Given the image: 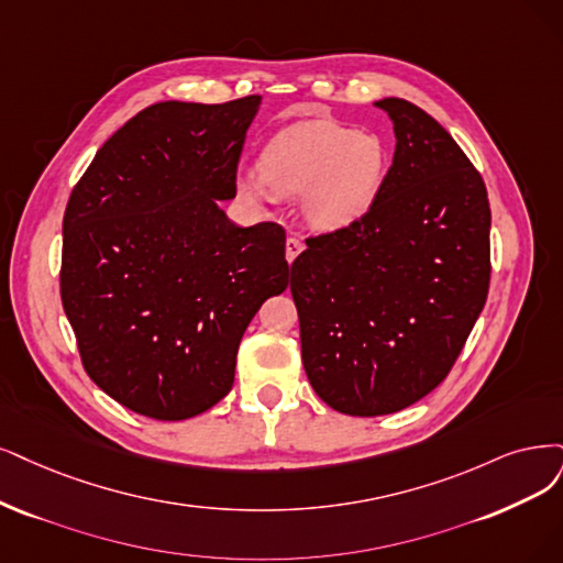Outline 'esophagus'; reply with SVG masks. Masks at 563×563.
I'll use <instances>...</instances> for the list:
<instances>
[{
	"label": "esophagus",
	"mask_w": 563,
	"mask_h": 563,
	"mask_svg": "<svg viewBox=\"0 0 563 563\" xmlns=\"http://www.w3.org/2000/svg\"><path fill=\"white\" fill-rule=\"evenodd\" d=\"M301 250H303V241L297 239V236H289L285 241V257H287V262L292 264L297 260V255H301Z\"/></svg>",
	"instance_id": "esophagus-1"
}]
</instances>
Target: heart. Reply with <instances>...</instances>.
<instances>
[{"label": "heart", "mask_w": 563, "mask_h": 563, "mask_svg": "<svg viewBox=\"0 0 563 563\" xmlns=\"http://www.w3.org/2000/svg\"><path fill=\"white\" fill-rule=\"evenodd\" d=\"M387 157L376 136L329 120L297 122L271 139L260 172L236 178L239 195L253 203L271 195H303V216L320 232H336L364 218L378 201Z\"/></svg>", "instance_id": "1"}]
</instances>
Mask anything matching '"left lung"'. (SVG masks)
I'll list each match as a JSON object with an SVG mask.
<instances>
[{"instance_id":"left-lung-1","label":"left lung","mask_w":563,"mask_h":563,"mask_svg":"<svg viewBox=\"0 0 563 563\" xmlns=\"http://www.w3.org/2000/svg\"><path fill=\"white\" fill-rule=\"evenodd\" d=\"M376 107L397 136L378 201L308 236L289 271L306 376L355 418L404 410L445 380L492 274L483 176L420 107L399 97Z\"/></svg>"}]
</instances>
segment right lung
I'll return each mask as SVG.
<instances>
[{
    "mask_svg": "<svg viewBox=\"0 0 563 563\" xmlns=\"http://www.w3.org/2000/svg\"><path fill=\"white\" fill-rule=\"evenodd\" d=\"M260 95L159 101L101 145L62 220L59 295L82 368L120 406L176 422L234 385L260 306L289 285L285 229L239 227L218 201Z\"/></svg>",
    "mask_w": 563,
    "mask_h": 563,
    "instance_id": "obj_1",
    "label": "right lung"
}]
</instances>
